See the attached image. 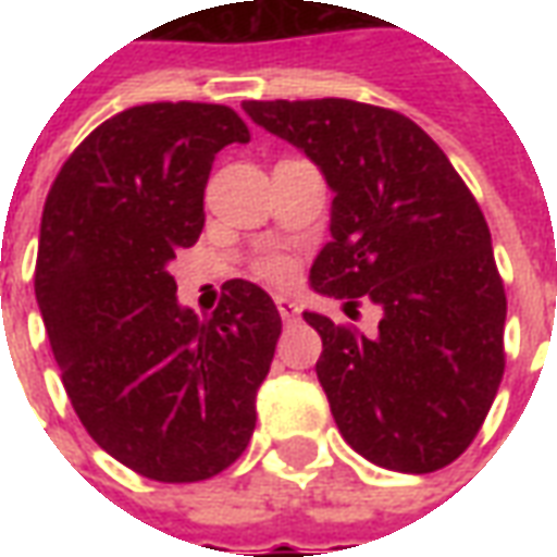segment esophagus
<instances>
[{
  "label": "esophagus",
  "mask_w": 557,
  "mask_h": 557,
  "mask_svg": "<svg viewBox=\"0 0 557 557\" xmlns=\"http://www.w3.org/2000/svg\"><path fill=\"white\" fill-rule=\"evenodd\" d=\"M274 304H277V310H280V315H283V322H295V319H298V304L292 301V298H283V295H280Z\"/></svg>",
  "instance_id": "esophagus-1"
}]
</instances>
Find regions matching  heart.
Returning a JSON list of instances; mask_svg holds the SVG:
<instances>
[{"mask_svg":"<svg viewBox=\"0 0 557 557\" xmlns=\"http://www.w3.org/2000/svg\"><path fill=\"white\" fill-rule=\"evenodd\" d=\"M253 271L271 283H289L295 277V259L289 253H280V250H268V253L256 256Z\"/></svg>","mask_w":557,"mask_h":557,"instance_id":"obj_1","label":"heart"}]
</instances>
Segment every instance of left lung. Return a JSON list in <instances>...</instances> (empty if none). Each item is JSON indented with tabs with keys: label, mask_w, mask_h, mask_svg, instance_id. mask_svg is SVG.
Returning <instances> with one entry per match:
<instances>
[{
	"label": "left lung",
	"mask_w": 557,
	"mask_h": 557,
	"mask_svg": "<svg viewBox=\"0 0 557 557\" xmlns=\"http://www.w3.org/2000/svg\"><path fill=\"white\" fill-rule=\"evenodd\" d=\"M334 190L331 242L310 283L379 307V327L304 313L322 337L315 375L363 459L430 474L466 454L504 375L507 295L478 199L409 115L346 101H247Z\"/></svg>",
	"instance_id": "8db88e82"
}]
</instances>
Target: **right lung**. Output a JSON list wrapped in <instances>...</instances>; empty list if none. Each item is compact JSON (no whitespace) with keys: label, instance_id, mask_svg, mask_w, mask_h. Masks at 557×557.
I'll use <instances>...</instances> for the list:
<instances>
[{"label":"right lung","instance_id":"obj_1","mask_svg":"<svg viewBox=\"0 0 557 557\" xmlns=\"http://www.w3.org/2000/svg\"><path fill=\"white\" fill-rule=\"evenodd\" d=\"M247 139L223 103L131 107L71 151L44 202L35 298L67 399L98 447L160 483L214 478L244 454L283 331L250 280L223 283L199 319L170 274L206 226L214 154Z\"/></svg>","mask_w":557,"mask_h":557}]
</instances>
